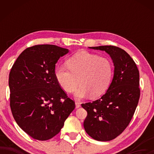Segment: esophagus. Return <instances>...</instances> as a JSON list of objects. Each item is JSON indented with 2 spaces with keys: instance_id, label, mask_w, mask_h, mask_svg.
Here are the masks:
<instances>
[{
  "instance_id": "esophagus-1",
  "label": "esophagus",
  "mask_w": 154,
  "mask_h": 154,
  "mask_svg": "<svg viewBox=\"0 0 154 154\" xmlns=\"http://www.w3.org/2000/svg\"><path fill=\"white\" fill-rule=\"evenodd\" d=\"M75 109H79V107H81V104H80L79 102H75Z\"/></svg>"
}]
</instances>
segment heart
<instances>
[{
	"mask_svg": "<svg viewBox=\"0 0 154 154\" xmlns=\"http://www.w3.org/2000/svg\"><path fill=\"white\" fill-rule=\"evenodd\" d=\"M67 66L60 65L54 70V76L61 88L66 92H74L76 98L90 94L92 98L104 93L110 85L113 66L108 59L86 51L77 52L67 61Z\"/></svg>",
	"mask_w": 154,
	"mask_h": 154,
	"instance_id": "obj_1",
	"label": "heart"
}]
</instances>
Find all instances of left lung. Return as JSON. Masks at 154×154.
I'll return each mask as SVG.
<instances>
[{
  "label": "left lung",
  "instance_id": "8db88e82",
  "mask_svg": "<svg viewBox=\"0 0 154 154\" xmlns=\"http://www.w3.org/2000/svg\"><path fill=\"white\" fill-rule=\"evenodd\" d=\"M89 48L106 52L114 66L106 93L97 100L81 104L88 112L83 123L85 132L94 140L106 142L121 134L133 116L140 96V73L134 60L121 48L112 45Z\"/></svg>",
  "mask_w": 154,
  "mask_h": 154
}]
</instances>
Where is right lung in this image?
<instances>
[{
	"label": "right lung",
	"mask_w": 154,
	"mask_h": 154,
	"mask_svg": "<svg viewBox=\"0 0 154 154\" xmlns=\"http://www.w3.org/2000/svg\"><path fill=\"white\" fill-rule=\"evenodd\" d=\"M69 50L38 45L20 54L9 75L10 108L17 125L31 137L50 140L75 109L54 76L55 64Z\"/></svg>",
	"instance_id": "1"
}]
</instances>
